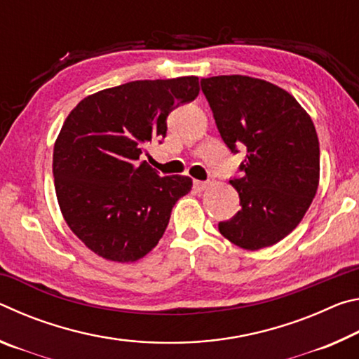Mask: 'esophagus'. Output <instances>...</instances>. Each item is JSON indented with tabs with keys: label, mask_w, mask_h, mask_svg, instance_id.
<instances>
[{
	"label": "esophagus",
	"mask_w": 359,
	"mask_h": 359,
	"mask_svg": "<svg viewBox=\"0 0 359 359\" xmlns=\"http://www.w3.org/2000/svg\"><path fill=\"white\" fill-rule=\"evenodd\" d=\"M208 187H209V182L193 180V188H194V190H196V191H204Z\"/></svg>",
	"instance_id": "34e87169"
}]
</instances>
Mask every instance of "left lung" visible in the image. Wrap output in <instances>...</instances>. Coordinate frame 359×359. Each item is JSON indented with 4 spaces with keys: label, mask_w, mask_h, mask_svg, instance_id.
Returning <instances> with one entry per match:
<instances>
[{
    "label": "left lung",
    "mask_w": 359,
    "mask_h": 359,
    "mask_svg": "<svg viewBox=\"0 0 359 359\" xmlns=\"http://www.w3.org/2000/svg\"><path fill=\"white\" fill-rule=\"evenodd\" d=\"M223 142L245 149L241 177L229 184L241 210L218 223L233 244L259 250L282 241L302 220L320 179V144L313 121L277 85L248 76L201 79Z\"/></svg>",
    "instance_id": "8db88e82"
}]
</instances>
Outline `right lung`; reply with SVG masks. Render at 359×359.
<instances>
[{
    "label": "right lung",
    "mask_w": 359,
    "mask_h": 359,
    "mask_svg": "<svg viewBox=\"0 0 359 359\" xmlns=\"http://www.w3.org/2000/svg\"><path fill=\"white\" fill-rule=\"evenodd\" d=\"M199 93L198 77L135 81L83 98L53 147V179L66 223L100 257L137 261L163 238L187 175L161 177L141 160L161 144L166 118Z\"/></svg>",
    "instance_id": "add662e5"
}]
</instances>
